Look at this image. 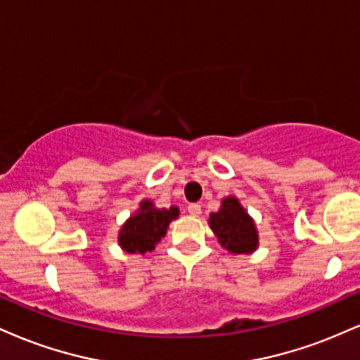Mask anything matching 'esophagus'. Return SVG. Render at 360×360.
Returning <instances> with one entry per match:
<instances>
[{
	"instance_id": "esophagus-1",
	"label": "esophagus",
	"mask_w": 360,
	"mask_h": 360,
	"mask_svg": "<svg viewBox=\"0 0 360 360\" xmlns=\"http://www.w3.org/2000/svg\"><path fill=\"white\" fill-rule=\"evenodd\" d=\"M188 213L191 214V217H200V214H201V205L191 203L188 206Z\"/></svg>"
}]
</instances>
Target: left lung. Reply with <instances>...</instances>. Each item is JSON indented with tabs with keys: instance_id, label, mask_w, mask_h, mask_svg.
I'll use <instances>...</instances> for the list:
<instances>
[{
	"instance_id": "8db88e82",
	"label": "left lung",
	"mask_w": 360,
	"mask_h": 360,
	"mask_svg": "<svg viewBox=\"0 0 360 360\" xmlns=\"http://www.w3.org/2000/svg\"><path fill=\"white\" fill-rule=\"evenodd\" d=\"M208 223L220 245L232 254H252L257 249L255 223L235 196H226L221 201V208L210 214Z\"/></svg>"
}]
</instances>
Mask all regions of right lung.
Instances as JSON below:
<instances>
[{
    "mask_svg": "<svg viewBox=\"0 0 360 360\" xmlns=\"http://www.w3.org/2000/svg\"><path fill=\"white\" fill-rule=\"evenodd\" d=\"M179 217V208H155L143 200L140 208L123 223L118 233V243L128 254H146L155 249L160 238L167 233L169 223Z\"/></svg>",
    "mask_w": 360,
    "mask_h": 360,
    "instance_id": "obj_1",
    "label": "right lung"
}]
</instances>
